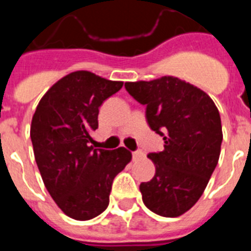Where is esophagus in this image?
Segmentation results:
<instances>
[{"label": "esophagus", "instance_id": "1", "mask_svg": "<svg viewBox=\"0 0 251 251\" xmlns=\"http://www.w3.org/2000/svg\"><path fill=\"white\" fill-rule=\"evenodd\" d=\"M132 156H133V159H139L145 156V153L142 152L141 150H138V151H134V152L132 153Z\"/></svg>", "mask_w": 251, "mask_h": 251}]
</instances>
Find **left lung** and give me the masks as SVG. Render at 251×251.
Here are the masks:
<instances>
[{
  "mask_svg": "<svg viewBox=\"0 0 251 251\" xmlns=\"http://www.w3.org/2000/svg\"><path fill=\"white\" fill-rule=\"evenodd\" d=\"M124 86L146 105L148 126L165 141L162 152L148 153L156 174L139 186L143 202L157 215L179 216L199 201L219 162L223 142L219 110L205 92L178 77Z\"/></svg>",
  "mask_w": 251,
  "mask_h": 251,
  "instance_id": "obj_1",
  "label": "left lung"
}]
</instances>
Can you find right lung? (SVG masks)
<instances>
[{"mask_svg":"<svg viewBox=\"0 0 251 251\" xmlns=\"http://www.w3.org/2000/svg\"><path fill=\"white\" fill-rule=\"evenodd\" d=\"M122 81L74 72L46 92L31 122L35 161L46 190L65 215L90 220L109 205L113 179L132 159L126 148H94L99 108Z\"/></svg>","mask_w":251,"mask_h":251,"instance_id":"obj_1","label":"right lung"}]
</instances>
